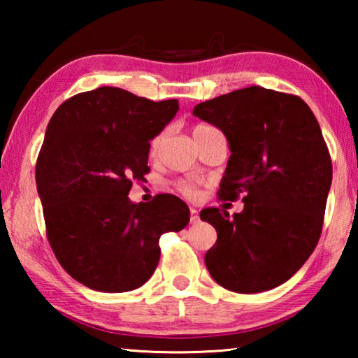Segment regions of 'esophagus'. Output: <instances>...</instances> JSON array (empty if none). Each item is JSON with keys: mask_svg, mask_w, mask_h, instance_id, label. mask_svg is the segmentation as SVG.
I'll use <instances>...</instances> for the list:
<instances>
[{"mask_svg": "<svg viewBox=\"0 0 358 358\" xmlns=\"http://www.w3.org/2000/svg\"><path fill=\"white\" fill-rule=\"evenodd\" d=\"M191 222L196 224L199 221V211L196 208H191Z\"/></svg>", "mask_w": 358, "mask_h": 358, "instance_id": "obj_1", "label": "esophagus"}]
</instances>
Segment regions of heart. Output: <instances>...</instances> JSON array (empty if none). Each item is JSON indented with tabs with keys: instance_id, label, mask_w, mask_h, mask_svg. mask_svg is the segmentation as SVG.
Here are the masks:
<instances>
[{
	"instance_id": "heart-1",
	"label": "heart",
	"mask_w": 358,
	"mask_h": 358,
	"mask_svg": "<svg viewBox=\"0 0 358 358\" xmlns=\"http://www.w3.org/2000/svg\"><path fill=\"white\" fill-rule=\"evenodd\" d=\"M207 129H211L210 126L197 124L196 128H194L192 134H199V132L207 131ZM156 143H157V138H156V141L153 142V147H156ZM178 191H180L181 194H183V196H186V197H196V196H197V192H199L197 186L194 185V183H191V181H181V183H178Z\"/></svg>"
}]
</instances>
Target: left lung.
<instances>
[{
	"label": "left lung",
	"mask_w": 358,
	"mask_h": 358,
	"mask_svg": "<svg viewBox=\"0 0 358 358\" xmlns=\"http://www.w3.org/2000/svg\"><path fill=\"white\" fill-rule=\"evenodd\" d=\"M230 148L220 199L243 211L229 217L203 208L216 229L205 265L220 286L238 294L275 289L292 278L316 248L331 185V159L311 108L299 96L248 87L194 107Z\"/></svg>",
	"instance_id": "1"
}]
</instances>
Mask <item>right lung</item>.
Instances as JSON below:
<instances>
[{
	"instance_id": "1",
	"label": "right lung",
	"mask_w": 358,
	"mask_h": 358,
	"mask_svg": "<svg viewBox=\"0 0 358 358\" xmlns=\"http://www.w3.org/2000/svg\"><path fill=\"white\" fill-rule=\"evenodd\" d=\"M178 110L177 99L153 102L101 87L64 101L47 126L36 164L47 238L59 265L99 292H128L155 273L159 238L189 222L172 194L134 203L132 181L148 173L150 141Z\"/></svg>"
}]
</instances>
